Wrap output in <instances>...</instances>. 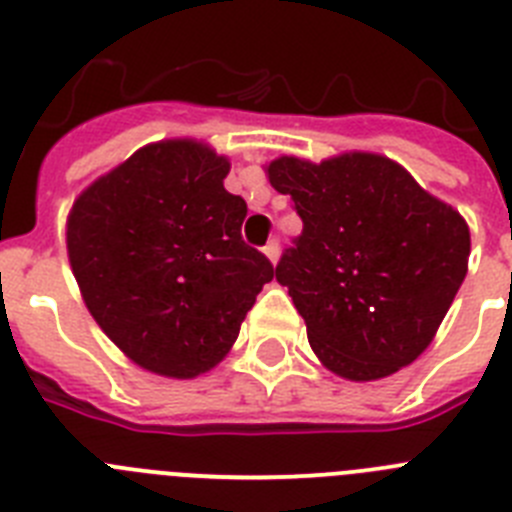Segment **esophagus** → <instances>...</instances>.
<instances>
[{
	"label": "esophagus",
	"instance_id": "esophagus-1",
	"mask_svg": "<svg viewBox=\"0 0 512 512\" xmlns=\"http://www.w3.org/2000/svg\"><path fill=\"white\" fill-rule=\"evenodd\" d=\"M264 253H266V259L271 261V264H277L279 261V253H282V248H279L277 241H269L264 246Z\"/></svg>",
	"mask_w": 512,
	"mask_h": 512
}]
</instances>
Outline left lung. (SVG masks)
<instances>
[{
	"instance_id": "1",
	"label": "left lung",
	"mask_w": 512,
	"mask_h": 512,
	"mask_svg": "<svg viewBox=\"0 0 512 512\" xmlns=\"http://www.w3.org/2000/svg\"><path fill=\"white\" fill-rule=\"evenodd\" d=\"M302 235L277 264L325 369L374 382L431 346L469 264V225L379 153L266 166Z\"/></svg>"
}]
</instances>
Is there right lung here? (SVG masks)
I'll list each match as a JSON object with an SVG mask.
<instances>
[{
  "instance_id": "1",
  "label": "right lung",
  "mask_w": 512,
  "mask_h": 512,
  "mask_svg": "<svg viewBox=\"0 0 512 512\" xmlns=\"http://www.w3.org/2000/svg\"><path fill=\"white\" fill-rule=\"evenodd\" d=\"M228 171L207 143L158 140L71 207L66 248L84 305L146 372H210L274 279L264 253L243 243L248 207L223 187Z\"/></svg>"
}]
</instances>
